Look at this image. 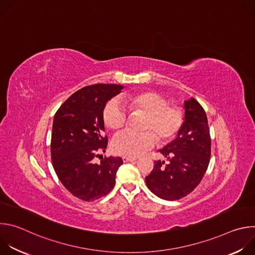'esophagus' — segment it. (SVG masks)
Masks as SVG:
<instances>
[{"instance_id": "obj_1", "label": "esophagus", "mask_w": 255, "mask_h": 255, "mask_svg": "<svg viewBox=\"0 0 255 255\" xmlns=\"http://www.w3.org/2000/svg\"><path fill=\"white\" fill-rule=\"evenodd\" d=\"M122 159H123V161L124 162H131V161H136L137 160V157H129V156H123L122 157Z\"/></svg>"}]
</instances>
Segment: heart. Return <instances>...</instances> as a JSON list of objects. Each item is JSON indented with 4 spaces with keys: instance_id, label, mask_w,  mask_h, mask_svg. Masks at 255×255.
Segmentation results:
<instances>
[{
    "instance_id": "heart-1",
    "label": "heart",
    "mask_w": 255,
    "mask_h": 255,
    "mask_svg": "<svg viewBox=\"0 0 255 255\" xmlns=\"http://www.w3.org/2000/svg\"><path fill=\"white\" fill-rule=\"evenodd\" d=\"M122 104L133 113L145 115L141 129L144 132H124L116 136L112 149L116 154L134 157L152 147L156 139L163 143L172 139L184 123V113L176 106L155 92H140L122 98ZM105 125L113 131L121 130L126 123L125 109L118 100L108 102L103 111Z\"/></svg>"
}]
</instances>
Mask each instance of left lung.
<instances>
[{
	"label": "left lung",
	"instance_id": "obj_1",
	"mask_svg": "<svg viewBox=\"0 0 255 255\" xmlns=\"http://www.w3.org/2000/svg\"><path fill=\"white\" fill-rule=\"evenodd\" d=\"M184 123L176 138L158 151L167 162L157 160L145 177L147 188L166 201L192 193L202 180L211 156V138L203 107L191 98L184 103Z\"/></svg>",
	"mask_w": 255,
	"mask_h": 255
}]
</instances>
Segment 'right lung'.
<instances>
[{
    "instance_id": "add662e5",
    "label": "right lung",
    "mask_w": 255,
    "mask_h": 255,
    "mask_svg": "<svg viewBox=\"0 0 255 255\" xmlns=\"http://www.w3.org/2000/svg\"><path fill=\"white\" fill-rule=\"evenodd\" d=\"M123 86L97 84L72 94L54 115L51 134L53 168L65 189L83 201L106 196L115 186L121 157L99 156L108 145L103 111L106 103L118 95Z\"/></svg>"
}]
</instances>
